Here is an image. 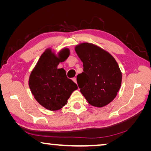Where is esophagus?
Listing matches in <instances>:
<instances>
[{
	"label": "esophagus",
	"instance_id": "obj_1",
	"mask_svg": "<svg viewBox=\"0 0 151 151\" xmlns=\"http://www.w3.org/2000/svg\"><path fill=\"white\" fill-rule=\"evenodd\" d=\"M73 81L74 83H76V78H73Z\"/></svg>",
	"mask_w": 151,
	"mask_h": 151
}]
</instances>
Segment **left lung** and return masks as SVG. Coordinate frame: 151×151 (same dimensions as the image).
Segmentation results:
<instances>
[{
	"label": "left lung",
	"instance_id": "8db88e82",
	"mask_svg": "<svg viewBox=\"0 0 151 151\" xmlns=\"http://www.w3.org/2000/svg\"><path fill=\"white\" fill-rule=\"evenodd\" d=\"M83 63V72L77 76L81 93L92 106L103 107L114 100L121 86L122 73L114 58L92 43L75 48Z\"/></svg>",
	"mask_w": 151,
	"mask_h": 151
}]
</instances>
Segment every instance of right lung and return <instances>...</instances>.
<instances>
[{
  "label": "right lung",
  "instance_id": "1",
  "mask_svg": "<svg viewBox=\"0 0 151 151\" xmlns=\"http://www.w3.org/2000/svg\"><path fill=\"white\" fill-rule=\"evenodd\" d=\"M69 55L67 48H63L57 55L51 48H47L30 75V91L38 103L49 111L62 109L73 92L78 88L76 83L66 77V72L57 68Z\"/></svg>",
  "mask_w": 151,
  "mask_h": 151
}]
</instances>
